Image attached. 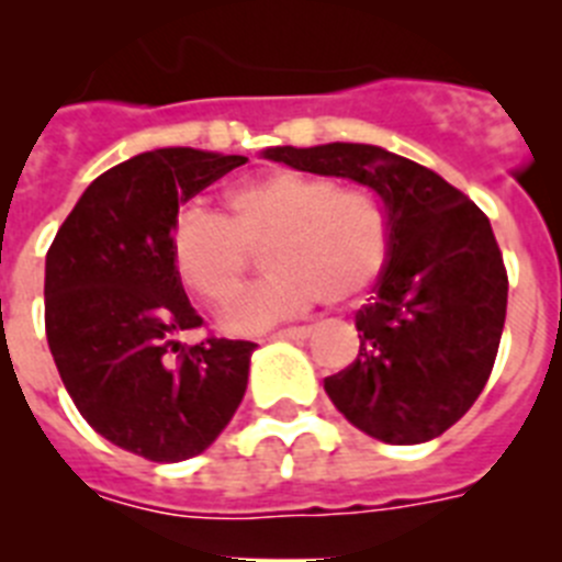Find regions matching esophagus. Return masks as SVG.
<instances>
[{"mask_svg":"<svg viewBox=\"0 0 562 562\" xmlns=\"http://www.w3.org/2000/svg\"><path fill=\"white\" fill-rule=\"evenodd\" d=\"M312 326H292V329H281L276 331V340H306V337H312Z\"/></svg>","mask_w":562,"mask_h":562,"instance_id":"esophagus-1","label":"esophagus"}]
</instances>
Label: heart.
Wrapping results in <instances>:
<instances>
[{
  "instance_id": "obj_1",
  "label": "heart",
  "mask_w": 562,
  "mask_h": 562,
  "mask_svg": "<svg viewBox=\"0 0 562 562\" xmlns=\"http://www.w3.org/2000/svg\"><path fill=\"white\" fill-rule=\"evenodd\" d=\"M225 220L182 207L168 233V256L186 290L207 306L231 304L250 252L265 250L267 281L225 312L233 335H256L304 315L321 297L355 304L389 261V225L366 191L301 171L261 173L225 193Z\"/></svg>"
}]
</instances>
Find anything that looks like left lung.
<instances>
[{
    "mask_svg": "<svg viewBox=\"0 0 562 562\" xmlns=\"http://www.w3.org/2000/svg\"><path fill=\"white\" fill-rule=\"evenodd\" d=\"M265 157L355 180L385 205L389 265L355 315L360 355L324 380L335 408L385 445H422L453 428L490 380L506 317L509 281L484 211L380 146H276Z\"/></svg>",
    "mask_w": 562,
    "mask_h": 562,
    "instance_id": "obj_1",
    "label": "left lung"
}]
</instances>
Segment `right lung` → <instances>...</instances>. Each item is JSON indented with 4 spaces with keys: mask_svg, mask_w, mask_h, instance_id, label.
<instances>
[{
    "mask_svg": "<svg viewBox=\"0 0 562 562\" xmlns=\"http://www.w3.org/2000/svg\"><path fill=\"white\" fill-rule=\"evenodd\" d=\"M241 154L154 148L98 177L47 250V342L83 419L148 461H186L216 441L247 391L256 342L207 337L168 256L182 202Z\"/></svg>",
    "mask_w": 562,
    "mask_h": 562,
    "instance_id": "1",
    "label": "right lung"
}]
</instances>
